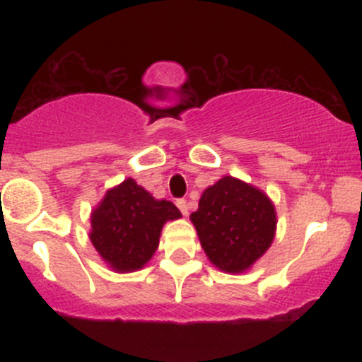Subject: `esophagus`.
Listing matches in <instances>:
<instances>
[{
    "instance_id": "obj_1",
    "label": "esophagus",
    "mask_w": 362,
    "mask_h": 362,
    "mask_svg": "<svg viewBox=\"0 0 362 362\" xmlns=\"http://www.w3.org/2000/svg\"><path fill=\"white\" fill-rule=\"evenodd\" d=\"M177 207L180 209V213L184 216H189V204H187L185 199H178L177 201Z\"/></svg>"
}]
</instances>
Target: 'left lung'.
<instances>
[{
  "label": "left lung",
  "instance_id": "left-lung-1",
  "mask_svg": "<svg viewBox=\"0 0 362 362\" xmlns=\"http://www.w3.org/2000/svg\"><path fill=\"white\" fill-rule=\"evenodd\" d=\"M199 242L216 269L226 274L250 271L276 236V206L264 190L224 175L209 185L190 214Z\"/></svg>",
  "mask_w": 362,
  "mask_h": 362
}]
</instances>
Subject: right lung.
<instances>
[{"label": "right lung", "mask_w": 362, "mask_h": 362, "mask_svg": "<svg viewBox=\"0 0 362 362\" xmlns=\"http://www.w3.org/2000/svg\"><path fill=\"white\" fill-rule=\"evenodd\" d=\"M180 218L173 202L155 199L134 178H126L91 211L88 236L112 271L136 272L155 255L165 223Z\"/></svg>", "instance_id": "right-lung-1"}]
</instances>
